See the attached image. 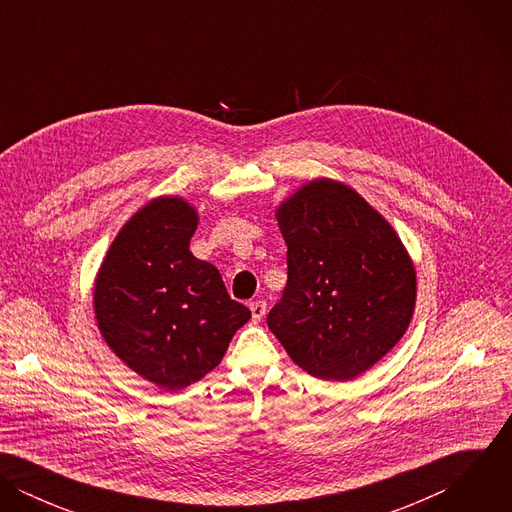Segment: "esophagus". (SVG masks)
I'll use <instances>...</instances> for the list:
<instances>
[{
  "label": "esophagus",
  "mask_w": 512,
  "mask_h": 512,
  "mask_svg": "<svg viewBox=\"0 0 512 512\" xmlns=\"http://www.w3.org/2000/svg\"><path fill=\"white\" fill-rule=\"evenodd\" d=\"M266 309H268L266 301H262V299H256V301H252V303H250L252 319H254V321H260V319L266 315Z\"/></svg>",
  "instance_id": "34e87169"
}]
</instances>
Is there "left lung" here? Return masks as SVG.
<instances>
[{"instance_id": "1", "label": "left lung", "mask_w": 512, "mask_h": 512, "mask_svg": "<svg viewBox=\"0 0 512 512\" xmlns=\"http://www.w3.org/2000/svg\"><path fill=\"white\" fill-rule=\"evenodd\" d=\"M288 284L268 327L293 363L323 380L376 365L406 333L416 270L394 228L351 187L315 179L276 211Z\"/></svg>"}]
</instances>
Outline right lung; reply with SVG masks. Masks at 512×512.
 I'll use <instances>...</instances> for the list:
<instances>
[{
	"instance_id": "right-lung-1",
	"label": "right lung",
	"mask_w": 512,
	"mask_h": 512,
	"mask_svg": "<svg viewBox=\"0 0 512 512\" xmlns=\"http://www.w3.org/2000/svg\"><path fill=\"white\" fill-rule=\"evenodd\" d=\"M197 220L179 197L153 199L118 232L94 284L108 347L165 390L211 372L252 315L228 295L219 270L191 254Z\"/></svg>"
}]
</instances>
